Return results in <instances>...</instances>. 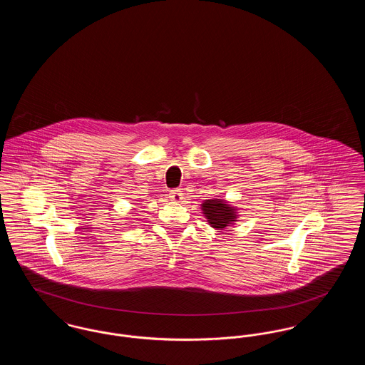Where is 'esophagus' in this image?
I'll list each match as a JSON object with an SVG mask.
<instances>
[{"instance_id":"esophagus-1","label":"esophagus","mask_w":365,"mask_h":365,"mask_svg":"<svg viewBox=\"0 0 365 365\" xmlns=\"http://www.w3.org/2000/svg\"><path fill=\"white\" fill-rule=\"evenodd\" d=\"M170 198L175 202H182L183 200V192L180 190H173L170 192Z\"/></svg>"}]
</instances>
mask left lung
<instances>
[{"label": "left lung", "mask_w": 365, "mask_h": 365, "mask_svg": "<svg viewBox=\"0 0 365 365\" xmlns=\"http://www.w3.org/2000/svg\"><path fill=\"white\" fill-rule=\"evenodd\" d=\"M201 210L209 226L215 230H225L238 222V208L227 202L226 200H205L201 204Z\"/></svg>", "instance_id": "left-lung-1"}]
</instances>
